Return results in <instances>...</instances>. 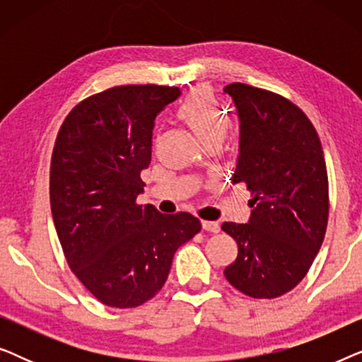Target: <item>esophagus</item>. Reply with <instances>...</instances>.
Segmentation results:
<instances>
[{
    "instance_id": "1",
    "label": "esophagus",
    "mask_w": 362,
    "mask_h": 362,
    "mask_svg": "<svg viewBox=\"0 0 362 362\" xmlns=\"http://www.w3.org/2000/svg\"><path fill=\"white\" fill-rule=\"evenodd\" d=\"M202 229L207 230V232H219L221 230V226L217 224L214 221H202Z\"/></svg>"
}]
</instances>
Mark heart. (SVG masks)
Masks as SVG:
<instances>
[{"mask_svg":"<svg viewBox=\"0 0 362 362\" xmlns=\"http://www.w3.org/2000/svg\"><path fill=\"white\" fill-rule=\"evenodd\" d=\"M176 112L202 143L211 138H224L230 125L229 113L207 87L192 88Z\"/></svg>","mask_w":362,"mask_h":362,"instance_id":"heart-1","label":"heart"}]
</instances>
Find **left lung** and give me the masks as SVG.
Wrapping results in <instances>:
<instances>
[{"label":"left lung","mask_w":362,"mask_h":362,"mask_svg":"<svg viewBox=\"0 0 362 362\" xmlns=\"http://www.w3.org/2000/svg\"><path fill=\"white\" fill-rule=\"evenodd\" d=\"M240 118V155L232 185L252 192L249 224L224 222L237 257L229 284L252 298H276L308 274L329 214L328 171L313 123L288 98L234 82L224 88Z\"/></svg>","instance_id":"8db88e82"}]
</instances>
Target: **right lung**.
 <instances>
[{
    "instance_id": "right-lung-1",
    "label": "right lung",
    "mask_w": 362,
    "mask_h": 362,
    "mask_svg": "<svg viewBox=\"0 0 362 362\" xmlns=\"http://www.w3.org/2000/svg\"><path fill=\"white\" fill-rule=\"evenodd\" d=\"M177 87L117 86L83 98L59 128L49 196L74 275L112 308H135L163 288L173 255L201 230L189 212L138 204L158 112Z\"/></svg>"
}]
</instances>
